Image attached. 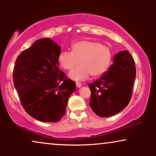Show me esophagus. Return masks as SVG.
<instances>
[{"label": "esophagus", "instance_id": "1", "mask_svg": "<svg viewBox=\"0 0 156 156\" xmlns=\"http://www.w3.org/2000/svg\"><path fill=\"white\" fill-rule=\"evenodd\" d=\"M82 84H81L80 82H76V87H78V88H80V87H82Z\"/></svg>", "mask_w": 156, "mask_h": 156}]
</instances>
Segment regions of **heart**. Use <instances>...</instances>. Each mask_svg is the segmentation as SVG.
I'll list each match as a JSON object with an SVG mask.
<instances>
[{
	"label": "heart",
	"instance_id": "b5f03b06",
	"mask_svg": "<svg viewBox=\"0 0 156 156\" xmlns=\"http://www.w3.org/2000/svg\"><path fill=\"white\" fill-rule=\"evenodd\" d=\"M112 54L107 46L90 40H80L72 45V51L63 50L59 54L60 67L70 70L81 64L80 67L68 74L74 81L85 80L89 76L94 77L103 74L109 67Z\"/></svg>",
	"mask_w": 156,
	"mask_h": 156
}]
</instances>
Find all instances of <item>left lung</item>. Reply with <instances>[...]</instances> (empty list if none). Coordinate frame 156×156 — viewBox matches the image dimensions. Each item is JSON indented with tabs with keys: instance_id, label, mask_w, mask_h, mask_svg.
<instances>
[{
	"instance_id": "1",
	"label": "left lung",
	"mask_w": 156,
	"mask_h": 156,
	"mask_svg": "<svg viewBox=\"0 0 156 156\" xmlns=\"http://www.w3.org/2000/svg\"><path fill=\"white\" fill-rule=\"evenodd\" d=\"M135 62L128 50L115 55L113 65L99 80L89 84V106L100 117H109L126 107L136 78Z\"/></svg>"
}]
</instances>
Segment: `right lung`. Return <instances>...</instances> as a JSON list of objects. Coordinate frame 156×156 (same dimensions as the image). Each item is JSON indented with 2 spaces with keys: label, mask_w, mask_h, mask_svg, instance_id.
I'll use <instances>...</instances> for the list:
<instances>
[{
  "label": "right lung",
  "mask_w": 156,
  "mask_h": 156,
  "mask_svg": "<svg viewBox=\"0 0 156 156\" xmlns=\"http://www.w3.org/2000/svg\"><path fill=\"white\" fill-rule=\"evenodd\" d=\"M61 47L50 38L36 40L21 52L13 69L14 86L30 116L42 122H57L66 112L76 84L59 69Z\"/></svg>",
  "instance_id": "add662e5"
}]
</instances>
